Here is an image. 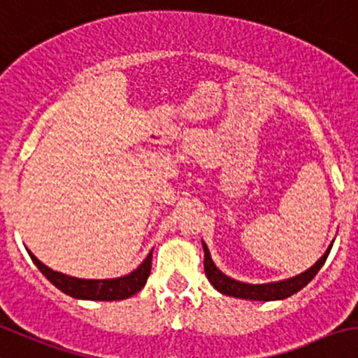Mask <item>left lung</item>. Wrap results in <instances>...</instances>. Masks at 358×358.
Masks as SVG:
<instances>
[{"label":"left lung","mask_w":358,"mask_h":358,"mask_svg":"<svg viewBox=\"0 0 358 358\" xmlns=\"http://www.w3.org/2000/svg\"><path fill=\"white\" fill-rule=\"evenodd\" d=\"M334 243V241H332ZM332 243L329 245V248L325 250L324 255L301 275L292 276V278L280 280V282H271V283H245L239 282V280L231 278L225 273H222L215 262L211 260V253L208 250L206 243L203 241V250H204V271H206L208 280H210L211 285L218 290L224 296L236 297V299H246V301H282L287 297L294 296V294L299 292L301 289L308 285L311 280L317 276V273L320 271V267L324 266L325 260H327L329 253H331Z\"/></svg>","instance_id":"1"}]
</instances>
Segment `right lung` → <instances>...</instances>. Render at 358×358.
<instances>
[{
    "mask_svg": "<svg viewBox=\"0 0 358 358\" xmlns=\"http://www.w3.org/2000/svg\"><path fill=\"white\" fill-rule=\"evenodd\" d=\"M27 253H29L34 266L43 273V276L52 283V285L57 287V289L61 290V292H64L66 296L83 301L127 299V297L134 296V294H138L143 289L152 269V250L150 253L145 257L143 262H141L133 273H129V275L126 276H120V278L110 280H83L75 278V276H68L64 275V273L54 271V269H50L48 266H45V264L40 262L29 250H27Z\"/></svg>",
    "mask_w": 358,
    "mask_h": 358,
    "instance_id": "right-lung-1",
    "label": "right lung"
}]
</instances>
